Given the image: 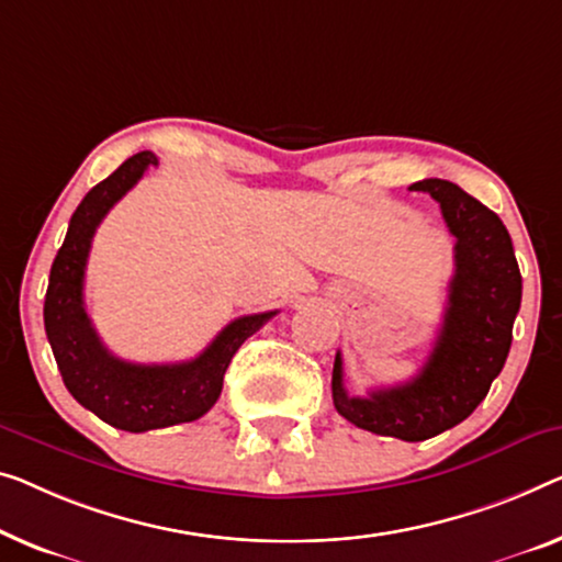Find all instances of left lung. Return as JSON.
<instances>
[{"label":"left lung","instance_id":"left-lung-1","mask_svg":"<svg viewBox=\"0 0 562 562\" xmlns=\"http://www.w3.org/2000/svg\"><path fill=\"white\" fill-rule=\"evenodd\" d=\"M439 201L454 234V278L443 323L429 358L412 381L348 396L342 358L333 363V404L358 429L424 441L451 429L482 404L513 346V323L522 300V278L513 239L499 216L443 179L416 181Z\"/></svg>","mask_w":562,"mask_h":562}]
</instances>
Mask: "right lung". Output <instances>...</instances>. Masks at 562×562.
I'll use <instances>...</instances> for the list:
<instances>
[{"instance_id": "right-lung-1", "label": "right lung", "mask_w": 562, "mask_h": 562, "mask_svg": "<svg viewBox=\"0 0 562 562\" xmlns=\"http://www.w3.org/2000/svg\"><path fill=\"white\" fill-rule=\"evenodd\" d=\"M150 166H158V158L140 150L88 191L67 227L45 295V333L67 391L105 424L133 434L204 416L220 398L224 373L241 342L278 315V310H270L237 317L209 342L204 353L183 363H128L100 342L82 300L90 245L103 216Z\"/></svg>"}]
</instances>
